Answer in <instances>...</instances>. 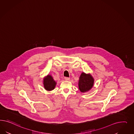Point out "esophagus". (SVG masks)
<instances>
[{"mask_svg":"<svg viewBox=\"0 0 134 134\" xmlns=\"http://www.w3.org/2000/svg\"><path fill=\"white\" fill-rule=\"evenodd\" d=\"M64 80L66 81H69L70 80V78L69 77H64Z\"/></svg>","mask_w":134,"mask_h":134,"instance_id":"1","label":"esophagus"}]
</instances>
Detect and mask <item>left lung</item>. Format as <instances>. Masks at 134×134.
I'll return each instance as SVG.
<instances>
[{"label": "left lung", "mask_w": 134, "mask_h": 134, "mask_svg": "<svg viewBox=\"0 0 134 134\" xmlns=\"http://www.w3.org/2000/svg\"><path fill=\"white\" fill-rule=\"evenodd\" d=\"M94 83V79L90 73L86 74L82 72L78 82L79 90L82 93L88 92L93 87Z\"/></svg>", "instance_id": "obj_1"}]
</instances>
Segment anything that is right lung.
Masks as SVG:
<instances>
[{
    "label": "right lung",
    "instance_id": "obj_1",
    "mask_svg": "<svg viewBox=\"0 0 134 134\" xmlns=\"http://www.w3.org/2000/svg\"><path fill=\"white\" fill-rule=\"evenodd\" d=\"M43 83L45 90L50 91L55 88L57 83L54 80L52 76L48 74L47 76L44 77Z\"/></svg>",
    "mask_w": 134,
    "mask_h": 134
}]
</instances>
